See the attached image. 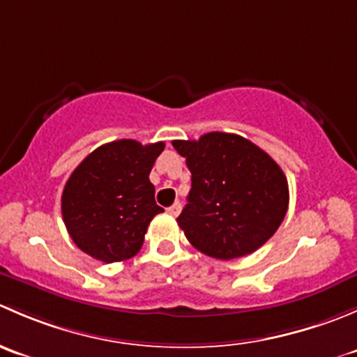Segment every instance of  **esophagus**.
<instances>
[{"label":"esophagus","mask_w":357,"mask_h":357,"mask_svg":"<svg viewBox=\"0 0 357 357\" xmlns=\"http://www.w3.org/2000/svg\"><path fill=\"white\" fill-rule=\"evenodd\" d=\"M167 212L176 218V215H179V212H181V204H179V202H174V204L167 208Z\"/></svg>","instance_id":"34e87169"}]
</instances>
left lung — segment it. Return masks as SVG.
I'll use <instances>...</instances> for the list:
<instances>
[{"instance_id": "obj_1", "label": "left lung", "mask_w": 357, "mask_h": 357, "mask_svg": "<svg viewBox=\"0 0 357 357\" xmlns=\"http://www.w3.org/2000/svg\"><path fill=\"white\" fill-rule=\"evenodd\" d=\"M172 146L192 172L179 228L197 250L214 259L243 257L264 245L289 208V183L264 150L229 132H207Z\"/></svg>"}]
</instances>
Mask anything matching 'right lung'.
Masks as SVG:
<instances>
[{
  "label": "right lung",
  "instance_id": "add662e5",
  "mask_svg": "<svg viewBox=\"0 0 357 357\" xmlns=\"http://www.w3.org/2000/svg\"><path fill=\"white\" fill-rule=\"evenodd\" d=\"M164 146L117 139L74 169L62 193V218L82 252L107 264L138 254L150 221L164 212L149 178Z\"/></svg>",
  "mask_w": 357,
  "mask_h": 357
}]
</instances>
